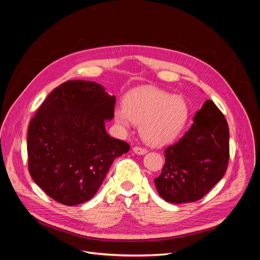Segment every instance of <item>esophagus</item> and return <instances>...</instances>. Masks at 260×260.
I'll return each mask as SVG.
<instances>
[{
  "mask_svg": "<svg viewBox=\"0 0 260 260\" xmlns=\"http://www.w3.org/2000/svg\"><path fill=\"white\" fill-rule=\"evenodd\" d=\"M133 152L138 155H144L147 153V149L143 148V147H139V146H135L133 147Z\"/></svg>",
  "mask_w": 260,
  "mask_h": 260,
  "instance_id": "esophagus-1",
  "label": "esophagus"
}]
</instances>
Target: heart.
Wrapping results in <instances>:
<instances>
[{
  "instance_id": "1",
  "label": "heart",
  "mask_w": 260,
  "mask_h": 260,
  "mask_svg": "<svg viewBox=\"0 0 260 260\" xmlns=\"http://www.w3.org/2000/svg\"><path fill=\"white\" fill-rule=\"evenodd\" d=\"M190 111L183 98L152 86L131 91L124 106L114 111L116 123L128 130L133 122L140 123L141 137L148 144L165 145L174 141L188 120Z\"/></svg>"
}]
</instances>
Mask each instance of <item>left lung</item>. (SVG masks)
<instances>
[{
  "label": "left lung",
  "instance_id": "1",
  "mask_svg": "<svg viewBox=\"0 0 260 260\" xmlns=\"http://www.w3.org/2000/svg\"><path fill=\"white\" fill-rule=\"evenodd\" d=\"M194 123L174 145L165 149L161 174L154 179L156 190L169 203L201 200L224 176L229 161V127L212 101L203 104Z\"/></svg>",
  "mask_w": 260,
  "mask_h": 260
}]
</instances>
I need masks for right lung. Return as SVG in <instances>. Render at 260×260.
Returning <instances> with one entry per match:
<instances>
[{
	"mask_svg": "<svg viewBox=\"0 0 260 260\" xmlns=\"http://www.w3.org/2000/svg\"><path fill=\"white\" fill-rule=\"evenodd\" d=\"M116 98L93 81L70 80L55 88L28 128L31 178L50 198L67 206L92 199L113 161L130 146L105 129Z\"/></svg>",
	"mask_w": 260,
	"mask_h": 260,
	"instance_id": "1",
	"label": "right lung"
}]
</instances>
